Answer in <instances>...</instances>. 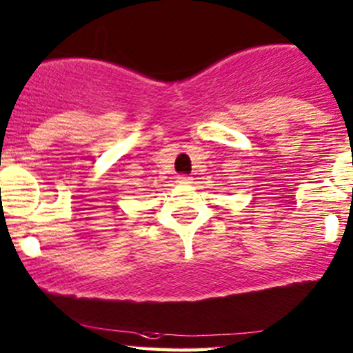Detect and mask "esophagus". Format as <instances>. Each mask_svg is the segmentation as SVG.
I'll return each instance as SVG.
<instances>
[{"label": "esophagus", "instance_id": "34e87169", "mask_svg": "<svg viewBox=\"0 0 353 353\" xmlns=\"http://www.w3.org/2000/svg\"><path fill=\"white\" fill-rule=\"evenodd\" d=\"M176 183H180V185H190V183H192V178L186 176V175H180V176L176 178Z\"/></svg>", "mask_w": 353, "mask_h": 353}]
</instances>
